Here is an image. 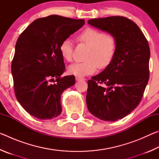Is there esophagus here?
<instances>
[{"mask_svg": "<svg viewBox=\"0 0 159 159\" xmlns=\"http://www.w3.org/2000/svg\"><path fill=\"white\" fill-rule=\"evenodd\" d=\"M76 80H84L85 79L83 77H80V76H76Z\"/></svg>", "mask_w": 159, "mask_h": 159, "instance_id": "esophagus-1", "label": "esophagus"}]
</instances>
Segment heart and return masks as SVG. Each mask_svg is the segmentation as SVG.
<instances>
[{
  "mask_svg": "<svg viewBox=\"0 0 159 159\" xmlns=\"http://www.w3.org/2000/svg\"><path fill=\"white\" fill-rule=\"evenodd\" d=\"M77 39L90 47L86 57L88 61L71 64L69 67L70 74L78 76L92 74L97 68L104 69L111 62L116 50V41L111 35L93 28H86L78 35ZM60 52L64 60L71 61L73 55V43L67 38L61 41Z\"/></svg>",
  "mask_w": 159,
  "mask_h": 159,
  "instance_id": "1",
  "label": "heart"
}]
</instances>
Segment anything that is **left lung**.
Listing matches in <instances>:
<instances>
[{"label":"left lung","mask_w":159,"mask_h":159,"mask_svg":"<svg viewBox=\"0 0 159 159\" xmlns=\"http://www.w3.org/2000/svg\"><path fill=\"white\" fill-rule=\"evenodd\" d=\"M88 23L111 34L117 44L109 65L88 81V109L100 120L116 121L133 111L143 96L149 78V43L138 26L126 17L92 19Z\"/></svg>","instance_id":"1"}]
</instances>
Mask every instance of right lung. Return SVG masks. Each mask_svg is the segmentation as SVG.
<instances>
[{"mask_svg": "<svg viewBox=\"0 0 159 159\" xmlns=\"http://www.w3.org/2000/svg\"><path fill=\"white\" fill-rule=\"evenodd\" d=\"M84 24V20L50 15L34 21L18 38L11 67L15 93L35 118L48 120L61 114V95L75 84V76H61L65 65L59 48Z\"/></svg>", "mask_w": 159, "mask_h": 159, "instance_id": "right-lung-1", "label": "right lung"}]
</instances>
